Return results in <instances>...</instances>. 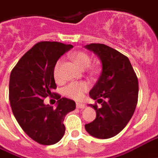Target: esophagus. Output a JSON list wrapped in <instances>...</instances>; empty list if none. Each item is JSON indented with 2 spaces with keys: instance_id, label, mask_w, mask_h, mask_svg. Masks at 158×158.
I'll return each mask as SVG.
<instances>
[{
  "instance_id": "1",
  "label": "esophagus",
  "mask_w": 158,
  "mask_h": 158,
  "mask_svg": "<svg viewBox=\"0 0 158 158\" xmlns=\"http://www.w3.org/2000/svg\"><path fill=\"white\" fill-rule=\"evenodd\" d=\"M77 108H80V109H83L86 107V105L85 104H82V103H79V102H77Z\"/></svg>"
}]
</instances>
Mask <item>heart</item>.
I'll return each instance as SVG.
<instances>
[{
  "instance_id": "heart-1",
  "label": "heart",
  "mask_w": 158,
  "mask_h": 158,
  "mask_svg": "<svg viewBox=\"0 0 158 158\" xmlns=\"http://www.w3.org/2000/svg\"><path fill=\"white\" fill-rule=\"evenodd\" d=\"M72 59L77 65L81 69H86L92 62L91 57L88 54H86L84 52H77L72 54ZM61 63V60H58L54 66L53 75L56 81L59 79V68ZM88 84L86 82H72L69 85H67L63 88V94L66 97H69L73 100H80L83 97L84 92H86L88 90Z\"/></svg>"
}]
</instances>
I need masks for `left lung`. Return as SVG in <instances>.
I'll return each instance as SVG.
<instances>
[{
    "mask_svg": "<svg viewBox=\"0 0 158 158\" xmlns=\"http://www.w3.org/2000/svg\"><path fill=\"white\" fill-rule=\"evenodd\" d=\"M98 56L102 72L89 92L101 106L90 104L97 117L85 125L91 136L100 139L114 137L125 127L133 115L138 97V81L129 59L104 44L85 46Z\"/></svg>",
    "mask_w": 158,
    "mask_h": 158,
    "instance_id": "obj_1",
    "label": "left lung"
}]
</instances>
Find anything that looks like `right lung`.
<instances>
[{
    "mask_svg": "<svg viewBox=\"0 0 158 158\" xmlns=\"http://www.w3.org/2000/svg\"><path fill=\"white\" fill-rule=\"evenodd\" d=\"M72 45L56 41L36 43L19 60L9 81V99L14 117L31 139L42 145H53L62 138L66 115L74 111V101L52 92L56 88L54 66ZM55 94L57 108L46 105L43 99Z\"/></svg>",
    "mask_w": 158,
    "mask_h": 158,
    "instance_id": "right-lung-1",
    "label": "right lung"
}]
</instances>
